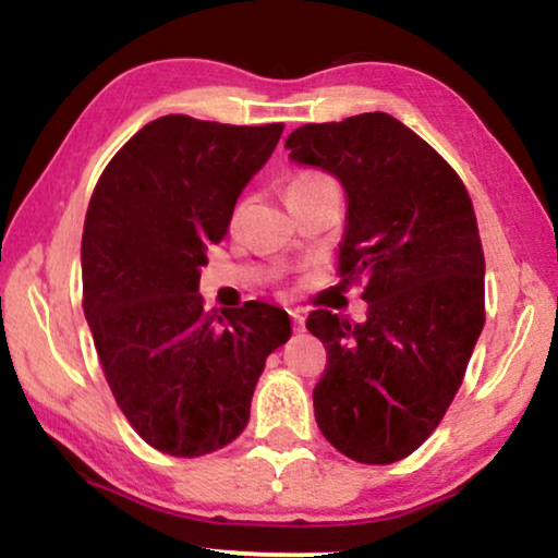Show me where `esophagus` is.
<instances>
[{
	"label": "esophagus",
	"instance_id": "obj_1",
	"mask_svg": "<svg viewBox=\"0 0 558 558\" xmlns=\"http://www.w3.org/2000/svg\"><path fill=\"white\" fill-rule=\"evenodd\" d=\"M288 313H290V318H293V328H295V331H303V326H305L303 313H301V311H288Z\"/></svg>",
	"mask_w": 558,
	"mask_h": 558
}]
</instances>
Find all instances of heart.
<instances>
[{"label": "heart", "instance_id": "1", "mask_svg": "<svg viewBox=\"0 0 558 558\" xmlns=\"http://www.w3.org/2000/svg\"><path fill=\"white\" fill-rule=\"evenodd\" d=\"M324 184H333V182L326 174H320V171H301V174L290 179L288 197L295 192H305V190H313V186H324Z\"/></svg>", "mask_w": 558, "mask_h": 558}]
</instances>
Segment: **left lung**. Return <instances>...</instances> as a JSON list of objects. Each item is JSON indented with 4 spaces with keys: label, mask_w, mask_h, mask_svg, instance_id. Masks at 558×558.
<instances>
[{
    "label": "left lung",
    "mask_w": 558,
    "mask_h": 558,
    "mask_svg": "<svg viewBox=\"0 0 558 558\" xmlns=\"http://www.w3.org/2000/svg\"><path fill=\"white\" fill-rule=\"evenodd\" d=\"M286 148L347 192L339 276L361 282L368 303L364 324L324 308L305 320L328 354L316 422L347 458L389 465L435 433L483 331L473 202L450 163L389 113L305 123Z\"/></svg>",
    "instance_id": "8db88e82"
}]
</instances>
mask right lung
Segmentation results:
<instances>
[{
	"instance_id": "add662e5",
	"label": "right lung",
	"mask_w": 558,
	"mask_h": 558,
	"mask_svg": "<svg viewBox=\"0 0 558 558\" xmlns=\"http://www.w3.org/2000/svg\"><path fill=\"white\" fill-rule=\"evenodd\" d=\"M282 123L192 116L146 123L113 156L83 227V311L108 387L141 439L174 458L230 445L250 420L265 359L290 318L250 301L204 311L202 265Z\"/></svg>"
}]
</instances>
